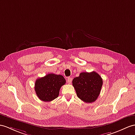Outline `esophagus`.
Instances as JSON below:
<instances>
[{
  "label": "esophagus",
  "mask_w": 135,
  "mask_h": 135,
  "mask_svg": "<svg viewBox=\"0 0 135 135\" xmlns=\"http://www.w3.org/2000/svg\"><path fill=\"white\" fill-rule=\"evenodd\" d=\"M67 81L69 84H70L72 81V78L71 77H69L67 79Z\"/></svg>",
  "instance_id": "34e87169"
}]
</instances>
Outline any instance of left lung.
Returning <instances> with one entry per match:
<instances>
[{
    "label": "left lung",
    "mask_w": 135,
    "mask_h": 135,
    "mask_svg": "<svg viewBox=\"0 0 135 135\" xmlns=\"http://www.w3.org/2000/svg\"><path fill=\"white\" fill-rule=\"evenodd\" d=\"M103 83L101 77L95 71L81 73L72 81L77 96L86 103H93L97 99Z\"/></svg>",
    "instance_id": "obj_1"
}]
</instances>
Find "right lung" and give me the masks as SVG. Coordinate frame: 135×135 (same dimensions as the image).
Here are the masks:
<instances>
[{"mask_svg":"<svg viewBox=\"0 0 135 135\" xmlns=\"http://www.w3.org/2000/svg\"><path fill=\"white\" fill-rule=\"evenodd\" d=\"M66 80L61 75L50 73L38 78L35 83V91L41 100L51 101L57 98L62 85Z\"/></svg>","mask_w":135,"mask_h":135,"instance_id":"right-lung-1","label":"right lung"}]
</instances>
